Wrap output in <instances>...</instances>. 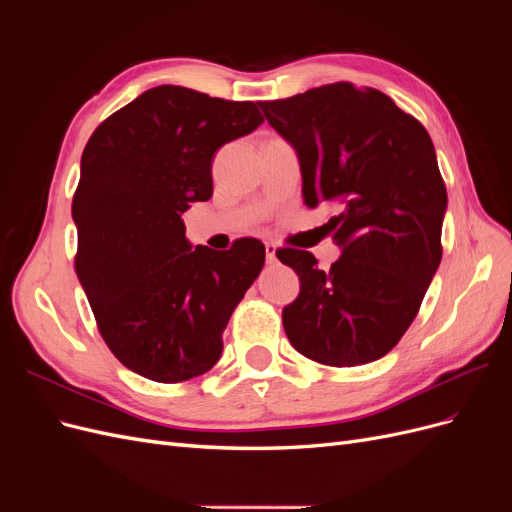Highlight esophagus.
Wrapping results in <instances>:
<instances>
[{"label": "esophagus", "mask_w": 512, "mask_h": 512, "mask_svg": "<svg viewBox=\"0 0 512 512\" xmlns=\"http://www.w3.org/2000/svg\"><path fill=\"white\" fill-rule=\"evenodd\" d=\"M265 254H267V262H269V265H273V262L277 260V258H275L277 247H275L273 243H267V245H265Z\"/></svg>", "instance_id": "1"}]
</instances>
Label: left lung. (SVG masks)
<instances>
[{"label":"left lung","instance_id":"1","mask_svg":"<svg viewBox=\"0 0 512 512\" xmlns=\"http://www.w3.org/2000/svg\"><path fill=\"white\" fill-rule=\"evenodd\" d=\"M260 108L297 149L305 205L339 211L331 271L309 252H277L301 282L282 312L290 344L331 367L378 361L408 331L442 260L448 198L431 138L382 91L352 83Z\"/></svg>","mask_w":512,"mask_h":512}]
</instances>
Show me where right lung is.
<instances>
[{
    "label": "right lung",
    "instance_id": "1",
    "mask_svg": "<svg viewBox=\"0 0 512 512\" xmlns=\"http://www.w3.org/2000/svg\"><path fill=\"white\" fill-rule=\"evenodd\" d=\"M262 121L254 102L160 85L89 138L72 200L74 269L106 346L138 376L183 382L220 361L222 333L265 265V245L192 247L181 213L211 198L213 153Z\"/></svg>",
    "mask_w": 512,
    "mask_h": 512
}]
</instances>
